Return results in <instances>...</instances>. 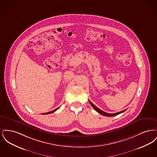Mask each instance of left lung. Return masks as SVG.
I'll return each instance as SVG.
<instances>
[{
    "label": "left lung",
    "instance_id": "left-lung-1",
    "mask_svg": "<svg viewBox=\"0 0 157 157\" xmlns=\"http://www.w3.org/2000/svg\"><path fill=\"white\" fill-rule=\"evenodd\" d=\"M90 101V104L91 105V106L94 108V109H95V111H97L98 112H99V113H101V114H102V115H104V116H106V117H114V116H116V115H119L120 113H122V112H124V111H126V109L125 110H124V111H121V112H117V113H106V112H104V111H102V110H101L100 109H99L98 108H97V106H95Z\"/></svg>",
    "mask_w": 157,
    "mask_h": 157
}]
</instances>
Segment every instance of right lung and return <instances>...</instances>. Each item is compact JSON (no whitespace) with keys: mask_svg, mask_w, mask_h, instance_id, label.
<instances>
[{"mask_svg":"<svg viewBox=\"0 0 157 157\" xmlns=\"http://www.w3.org/2000/svg\"><path fill=\"white\" fill-rule=\"evenodd\" d=\"M59 108H59H56V109H54L53 111H50V112H46V113H42V115H46V114H49V113H53V112H55V111H56L57 109H58Z\"/></svg>","mask_w":157,"mask_h":157,"instance_id":"right-lung-1","label":"right lung"}]
</instances>
